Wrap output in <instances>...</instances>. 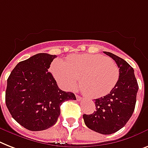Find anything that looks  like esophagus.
<instances>
[{"mask_svg":"<svg viewBox=\"0 0 148 148\" xmlns=\"http://www.w3.org/2000/svg\"><path fill=\"white\" fill-rule=\"evenodd\" d=\"M76 98L77 101H80V100H81V97H80L79 95H76Z\"/></svg>","mask_w":148,"mask_h":148,"instance_id":"esophagus-1","label":"esophagus"}]
</instances>
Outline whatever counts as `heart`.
Listing matches in <instances>:
<instances>
[{"label":"heart","mask_w":148,"mask_h":148,"mask_svg":"<svg viewBox=\"0 0 148 148\" xmlns=\"http://www.w3.org/2000/svg\"><path fill=\"white\" fill-rule=\"evenodd\" d=\"M51 70L56 80L66 90L75 88L80 78V89L93 98L109 93L119 78V68L116 62L101 55H74L65 62L56 60Z\"/></svg>","instance_id":"heart-1"}]
</instances>
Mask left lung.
Segmentation results:
<instances>
[{
    "label": "left lung",
    "instance_id": "8db88e82",
    "mask_svg": "<svg viewBox=\"0 0 148 148\" xmlns=\"http://www.w3.org/2000/svg\"><path fill=\"white\" fill-rule=\"evenodd\" d=\"M104 53L116 62L119 68V78L110 93L93 100L97 110L90 115H83V118L90 129L110 134L123 128L132 116L138 85L129 64L111 52Z\"/></svg>",
    "mask_w": 148,
    "mask_h": 148
}]
</instances>
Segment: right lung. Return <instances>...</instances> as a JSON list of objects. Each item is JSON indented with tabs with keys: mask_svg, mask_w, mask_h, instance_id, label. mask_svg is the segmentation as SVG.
<instances>
[{
	"mask_svg": "<svg viewBox=\"0 0 148 148\" xmlns=\"http://www.w3.org/2000/svg\"><path fill=\"white\" fill-rule=\"evenodd\" d=\"M56 55L39 53L20 62L8 79L6 105L14 119L30 131H42L56 123L60 106L75 100L71 92L58 88L49 68Z\"/></svg>",
	"mask_w": 148,
	"mask_h": 148,
	"instance_id": "add662e5",
	"label": "right lung"
}]
</instances>
